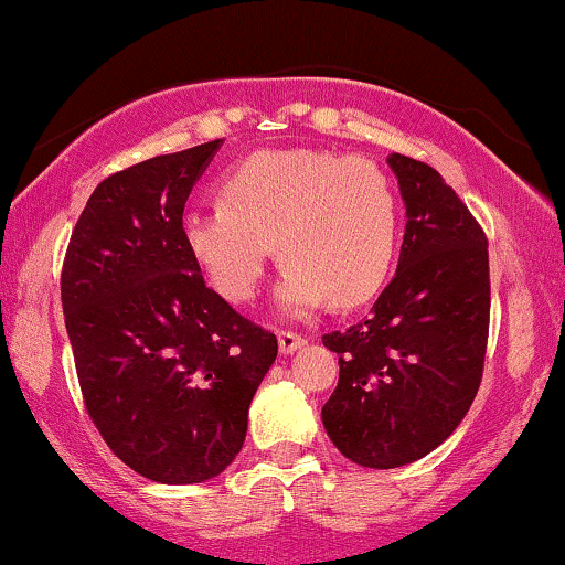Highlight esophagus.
Wrapping results in <instances>:
<instances>
[{
    "label": "esophagus",
    "mask_w": 565,
    "mask_h": 565,
    "mask_svg": "<svg viewBox=\"0 0 565 565\" xmlns=\"http://www.w3.org/2000/svg\"><path fill=\"white\" fill-rule=\"evenodd\" d=\"M277 344H280L282 354H292L306 344V339L296 334V331H280V334H277Z\"/></svg>",
    "instance_id": "1"
}]
</instances>
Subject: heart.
<instances>
[{
    "instance_id": "heart-1",
    "label": "heart",
    "mask_w": 565,
    "mask_h": 565,
    "mask_svg": "<svg viewBox=\"0 0 565 565\" xmlns=\"http://www.w3.org/2000/svg\"><path fill=\"white\" fill-rule=\"evenodd\" d=\"M184 249L215 290L246 303L267 265L285 262L280 303L292 313L365 303L388 275L398 236L391 180L375 161L323 149H265L221 180V200L180 218Z\"/></svg>"
}]
</instances>
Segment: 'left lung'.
I'll return each mask as SVG.
<instances>
[{"label":"left lung","instance_id":"1","mask_svg":"<svg viewBox=\"0 0 565 565\" xmlns=\"http://www.w3.org/2000/svg\"><path fill=\"white\" fill-rule=\"evenodd\" d=\"M406 205L396 277L370 319L323 334L339 383L321 408L337 450L365 468L429 455L473 404L489 342V242L424 161L391 153Z\"/></svg>","mask_w":565,"mask_h":565}]
</instances>
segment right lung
I'll use <instances>...</instances> for the list:
<instances>
[{"label":"right lung","instance_id":"1","mask_svg":"<svg viewBox=\"0 0 565 565\" xmlns=\"http://www.w3.org/2000/svg\"><path fill=\"white\" fill-rule=\"evenodd\" d=\"M221 138L146 159L97 184L64 269L84 406L107 447L157 483H200L242 450L277 337L211 290L180 218Z\"/></svg>","mask_w":565,"mask_h":565}]
</instances>
